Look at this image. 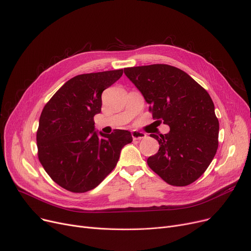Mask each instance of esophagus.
I'll use <instances>...</instances> for the list:
<instances>
[{"instance_id": "1", "label": "esophagus", "mask_w": 251, "mask_h": 251, "mask_svg": "<svg viewBox=\"0 0 251 251\" xmlns=\"http://www.w3.org/2000/svg\"><path fill=\"white\" fill-rule=\"evenodd\" d=\"M131 137L134 140H141V139H144L146 137V134H145V132H142V131H139V130H132L131 131Z\"/></svg>"}]
</instances>
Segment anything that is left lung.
I'll use <instances>...</instances> for the list:
<instances>
[{"label": "left lung", "instance_id": "8db88e82", "mask_svg": "<svg viewBox=\"0 0 251 251\" xmlns=\"http://www.w3.org/2000/svg\"><path fill=\"white\" fill-rule=\"evenodd\" d=\"M150 104L153 119L168 125V134H152L160 147L147 160L167 183L184 186L207 170L218 149L219 122L209 93L188 74L169 65L125 69Z\"/></svg>", "mask_w": 251, "mask_h": 251}]
</instances>
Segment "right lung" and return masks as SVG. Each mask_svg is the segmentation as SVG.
I'll return each mask as SVG.
<instances>
[{"label":"right lung","instance_id":"1","mask_svg":"<svg viewBox=\"0 0 251 251\" xmlns=\"http://www.w3.org/2000/svg\"><path fill=\"white\" fill-rule=\"evenodd\" d=\"M124 70L78 75L66 82L43 107L36 134L38 159L51 179L72 193L95 188L113 170L130 131L95 130L101 95Z\"/></svg>","mask_w":251,"mask_h":251}]
</instances>
